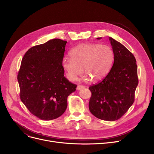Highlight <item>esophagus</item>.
Here are the masks:
<instances>
[{
    "label": "esophagus",
    "instance_id": "obj_1",
    "mask_svg": "<svg viewBox=\"0 0 154 154\" xmlns=\"http://www.w3.org/2000/svg\"><path fill=\"white\" fill-rule=\"evenodd\" d=\"M85 88V86H84V85H78L77 87V89L78 90V91H79V90H81V89H82V88Z\"/></svg>",
    "mask_w": 154,
    "mask_h": 154
}]
</instances>
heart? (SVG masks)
Wrapping results in <instances>:
<instances>
[{"label":"heart","instance_id":"obj_1","mask_svg":"<svg viewBox=\"0 0 154 154\" xmlns=\"http://www.w3.org/2000/svg\"><path fill=\"white\" fill-rule=\"evenodd\" d=\"M70 57H65L62 66L67 78L74 81L82 75L83 68L85 79L98 81L106 77L114 62L112 48L107 45L86 43L77 45L70 52Z\"/></svg>","mask_w":154,"mask_h":154}]
</instances>
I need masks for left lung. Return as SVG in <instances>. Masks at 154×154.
I'll return each mask as SVG.
<instances>
[{"mask_svg":"<svg viewBox=\"0 0 154 154\" xmlns=\"http://www.w3.org/2000/svg\"><path fill=\"white\" fill-rule=\"evenodd\" d=\"M109 40L114 55V64L102 81L89 87L92 96L88 107L97 118L114 121L132 106L139 80L134 55L115 39L109 37Z\"/></svg>","mask_w":154,"mask_h":154,"instance_id":"left-lung-1","label":"left lung"}]
</instances>
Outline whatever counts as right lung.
Instances as JSON below:
<instances>
[{
    "instance_id": "add662e5",
    "label": "right lung",
    "mask_w": 154,
    "mask_h": 154,
    "mask_svg": "<svg viewBox=\"0 0 154 154\" xmlns=\"http://www.w3.org/2000/svg\"><path fill=\"white\" fill-rule=\"evenodd\" d=\"M67 41L54 38L32 47L22 60L17 76L20 99L31 114L42 120L61 116L68 96L77 85L64 77L62 66Z\"/></svg>"
}]
</instances>
